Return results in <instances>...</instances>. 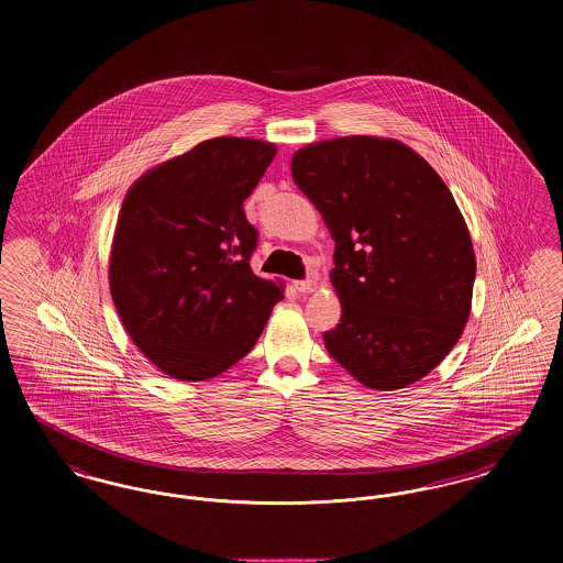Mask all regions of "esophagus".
Returning a JSON list of instances; mask_svg holds the SVG:
<instances>
[{"label":"esophagus","mask_w":563,"mask_h":563,"mask_svg":"<svg viewBox=\"0 0 563 563\" xmlns=\"http://www.w3.org/2000/svg\"><path fill=\"white\" fill-rule=\"evenodd\" d=\"M295 289H297L299 294H314V291L319 289V283H317V280H312V278L297 280V283H295Z\"/></svg>","instance_id":"1"}]
</instances>
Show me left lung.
Returning <instances> with one entry per match:
<instances>
[{
	"label": "left lung",
	"mask_w": 563,
	"mask_h": 563,
	"mask_svg": "<svg viewBox=\"0 0 563 563\" xmlns=\"http://www.w3.org/2000/svg\"><path fill=\"white\" fill-rule=\"evenodd\" d=\"M291 173L335 241L329 354L374 390L422 379L471 314L477 262L452 191L401 141L365 134L297 150Z\"/></svg>",
	"instance_id": "8db88e82"
}]
</instances>
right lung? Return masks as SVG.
<instances>
[{"label":"right lung","instance_id":"right-lung-1","mask_svg":"<svg viewBox=\"0 0 563 563\" xmlns=\"http://www.w3.org/2000/svg\"><path fill=\"white\" fill-rule=\"evenodd\" d=\"M274 156L266 141L209 139L150 168L122 202L109 291L134 346L175 379L230 369L285 297L251 269L257 230L242 209Z\"/></svg>","mask_w":563,"mask_h":563}]
</instances>
